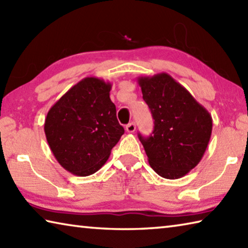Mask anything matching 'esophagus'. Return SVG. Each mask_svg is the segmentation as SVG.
Instances as JSON below:
<instances>
[{
    "mask_svg": "<svg viewBox=\"0 0 248 248\" xmlns=\"http://www.w3.org/2000/svg\"><path fill=\"white\" fill-rule=\"evenodd\" d=\"M135 129H136V124L134 123V122H132V123H129V124L126 125V131L128 133H134V132H135Z\"/></svg>",
    "mask_w": 248,
    "mask_h": 248,
    "instance_id": "34e87169",
    "label": "esophagus"
}]
</instances>
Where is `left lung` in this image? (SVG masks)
Returning <instances> with one entry per match:
<instances>
[{
    "mask_svg": "<svg viewBox=\"0 0 248 248\" xmlns=\"http://www.w3.org/2000/svg\"><path fill=\"white\" fill-rule=\"evenodd\" d=\"M155 120L149 137L138 134L148 162L164 179L184 176L201 162L212 132L210 113L167 73L138 77Z\"/></svg>",
    "mask_w": 248,
    "mask_h": 248,
    "instance_id": "8db88e82",
    "label": "left lung"
}]
</instances>
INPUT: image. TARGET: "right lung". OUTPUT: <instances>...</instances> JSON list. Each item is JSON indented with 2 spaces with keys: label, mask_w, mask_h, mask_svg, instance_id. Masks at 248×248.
<instances>
[{
  "label": "right lung",
  "mask_w": 248,
  "mask_h": 248,
  "mask_svg": "<svg viewBox=\"0 0 248 248\" xmlns=\"http://www.w3.org/2000/svg\"><path fill=\"white\" fill-rule=\"evenodd\" d=\"M111 87L103 79L86 77L47 112V144L58 162L74 175L88 176L97 172L124 134L110 99Z\"/></svg>",
  "instance_id": "obj_1"
}]
</instances>
